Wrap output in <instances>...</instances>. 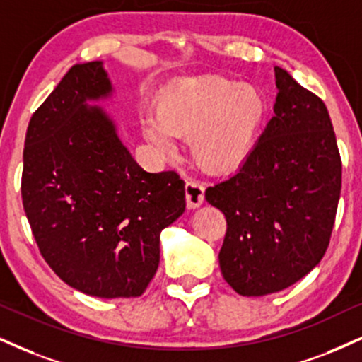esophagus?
<instances>
[{
	"instance_id": "34e87169",
	"label": "esophagus",
	"mask_w": 362,
	"mask_h": 362,
	"mask_svg": "<svg viewBox=\"0 0 362 362\" xmlns=\"http://www.w3.org/2000/svg\"><path fill=\"white\" fill-rule=\"evenodd\" d=\"M185 193H186V204L188 208L194 209L198 208L199 204L204 202V186L199 181H186L185 186Z\"/></svg>"
}]
</instances>
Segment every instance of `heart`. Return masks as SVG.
Instances as JSON below:
<instances>
[{
	"mask_svg": "<svg viewBox=\"0 0 362 362\" xmlns=\"http://www.w3.org/2000/svg\"><path fill=\"white\" fill-rule=\"evenodd\" d=\"M267 114L257 87L223 77L181 83L160 100L159 115L142 120L146 137L173 153L174 136L189 137L191 151L209 173L233 171L248 158Z\"/></svg>",
	"mask_w": 362,
	"mask_h": 362,
	"instance_id": "obj_1",
	"label": "heart"
}]
</instances>
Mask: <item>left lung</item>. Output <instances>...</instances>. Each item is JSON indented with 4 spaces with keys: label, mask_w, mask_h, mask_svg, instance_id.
Instances as JSON below:
<instances>
[{
    "label": "left lung",
    "mask_w": 362,
    "mask_h": 362,
    "mask_svg": "<svg viewBox=\"0 0 362 362\" xmlns=\"http://www.w3.org/2000/svg\"><path fill=\"white\" fill-rule=\"evenodd\" d=\"M274 115L238 171L204 191L226 218L220 269L262 297L309 274L331 242L342 164L327 107L275 66Z\"/></svg>",
    "instance_id": "left-lung-1"
}]
</instances>
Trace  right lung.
I'll return each instance as SVG.
<instances>
[{"label": "right lung", "instance_id": "right-lung-1", "mask_svg": "<svg viewBox=\"0 0 362 362\" xmlns=\"http://www.w3.org/2000/svg\"><path fill=\"white\" fill-rule=\"evenodd\" d=\"M102 62L74 65L26 129L21 199L50 269L102 298L139 297L159 265V235L186 208L176 171L146 173L104 110Z\"/></svg>", "mask_w": 362, "mask_h": 362}]
</instances>
